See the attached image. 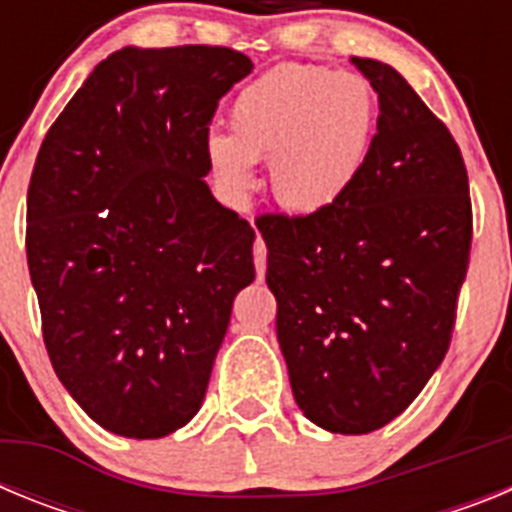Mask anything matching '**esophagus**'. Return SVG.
Listing matches in <instances>:
<instances>
[{
    "instance_id": "34e87169",
    "label": "esophagus",
    "mask_w": 512,
    "mask_h": 512,
    "mask_svg": "<svg viewBox=\"0 0 512 512\" xmlns=\"http://www.w3.org/2000/svg\"><path fill=\"white\" fill-rule=\"evenodd\" d=\"M253 264H256V277L264 279L266 274V246L264 241H256V246H253Z\"/></svg>"
}]
</instances>
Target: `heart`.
<instances>
[{"mask_svg":"<svg viewBox=\"0 0 512 512\" xmlns=\"http://www.w3.org/2000/svg\"><path fill=\"white\" fill-rule=\"evenodd\" d=\"M377 130V97L359 74L284 63L248 81L230 104V135L210 133L205 158L220 187L243 197L253 161L269 158L279 207L312 215L359 182Z\"/></svg>","mask_w":512,"mask_h":512,"instance_id":"b5f03b06","label":"heart"}]
</instances>
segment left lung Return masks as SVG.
Instances as JSON below:
<instances>
[{"instance_id": "obj_1", "label": "left lung", "mask_w": 512, "mask_h": 512, "mask_svg": "<svg viewBox=\"0 0 512 512\" xmlns=\"http://www.w3.org/2000/svg\"><path fill=\"white\" fill-rule=\"evenodd\" d=\"M379 97L359 182L323 212L266 215V284L307 420L361 436L395 420L449 351L472 246L469 179L449 128L405 76L351 58Z\"/></svg>"}]
</instances>
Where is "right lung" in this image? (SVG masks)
<instances>
[{
  "mask_svg": "<svg viewBox=\"0 0 512 512\" xmlns=\"http://www.w3.org/2000/svg\"><path fill=\"white\" fill-rule=\"evenodd\" d=\"M251 58L120 48L53 122L27 189V266L51 364L104 431L161 438L205 400L251 225L207 187L215 107Z\"/></svg>",
  "mask_w": 512,
  "mask_h": 512,
  "instance_id": "add662e5",
  "label": "right lung"
}]
</instances>
